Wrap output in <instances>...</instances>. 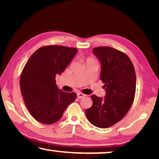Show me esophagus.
<instances>
[{
    "label": "esophagus",
    "instance_id": "obj_1",
    "mask_svg": "<svg viewBox=\"0 0 159 159\" xmlns=\"http://www.w3.org/2000/svg\"><path fill=\"white\" fill-rule=\"evenodd\" d=\"M85 96H86V95L83 94V93H77V98H84Z\"/></svg>",
    "mask_w": 159,
    "mask_h": 159
}]
</instances>
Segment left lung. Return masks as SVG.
<instances>
[{"label": "left lung", "instance_id": "left-lung-1", "mask_svg": "<svg viewBox=\"0 0 159 159\" xmlns=\"http://www.w3.org/2000/svg\"><path fill=\"white\" fill-rule=\"evenodd\" d=\"M93 51L101 61L100 79L106 94L103 99L91 95L93 105L85 114L95 127L108 128L121 120L131 108L136 90L135 71L130 58L119 50L101 46Z\"/></svg>", "mask_w": 159, "mask_h": 159}]
</instances>
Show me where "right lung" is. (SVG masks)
<instances>
[{
    "label": "right lung",
    "instance_id": "obj_1",
    "mask_svg": "<svg viewBox=\"0 0 159 159\" xmlns=\"http://www.w3.org/2000/svg\"><path fill=\"white\" fill-rule=\"evenodd\" d=\"M77 53L75 48L46 45L37 50L26 63L20 77V89L28 111L37 121L45 125L56 123L75 93H66L56 84L61 75Z\"/></svg>",
    "mask_w": 159,
    "mask_h": 159
}]
</instances>
